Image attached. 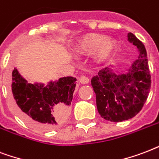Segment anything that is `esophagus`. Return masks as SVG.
I'll list each match as a JSON object with an SVG mask.
<instances>
[{
	"mask_svg": "<svg viewBox=\"0 0 159 159\" xmlns=\"http://www.w3.org/2000/svg\"><path fill=\"white\" fill-rule=\"evenodd\" d=\"M80 82L81 84H88L89 82V79L87 77V76H81L80 78Z\"/></svg>",
	"mask_w": 159,
	"mask_h": 159,
	"instance_id": "obj_1",
	"label": "esophagus"
}]
</instances>
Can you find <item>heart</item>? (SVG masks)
<instances>
[{"mask_svg": "<svg viewBox=\"0 0 159 159\" xmlns=\"http://www.w3.org/2000/svg\"><path fill=\"white\" fill-rule=\"evenodd\" d=\"M117 41L112 37L100 34H86L80 39L75 46V51L80 55L93 54L95 51L96 58L100 61L107 60L114 52Z\"/></svg>", "mask_w": 159, "mask_h": 159, "instance_id": "obj_1", "label": "heart"}]
</instances>
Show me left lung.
Listing matches in <instances>:
<instances>
[{"instance_id":"8db88e82","label":"left lung","mask_w":159,"mask_h":159,"mask_svg":"<svg viewBox=\"0 0 159 159\" xmlns=\"http://www.w3.org/2000/svg\"><path fill=\"white\" fill-rule=\"evenodd\" d=\"M128 40L139 51V56L128 72L116 75L111 68L105 67L91 80L98 111L102 118L111 122L128 120L139 113L151 87L144 45L132 33L128 34Z\"/></svg>"}]
</instances>
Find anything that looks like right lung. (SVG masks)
Wrapping results in <instances>:
<instances>
[{
    "instance_id": "add662e5",
    "label": "right lung",
    "mask_w": 159,
    "mask_h": 159,
    "mask_svg": "<svg viewBox=\"0 0 159 159\" xmlns=\"http://www.w3.org/2000/svg\"><path fill=\"white\" fill-rule=\"evenodd\" d=\"M76 78L63 77L55 82H27L15 68L12 71L11 100L19 117L28 125L49 131L63 125L70 113Z\"/></svg>"
}]
</instances>
